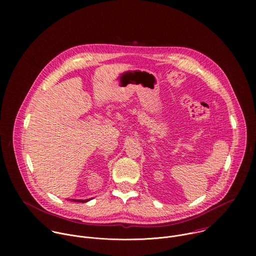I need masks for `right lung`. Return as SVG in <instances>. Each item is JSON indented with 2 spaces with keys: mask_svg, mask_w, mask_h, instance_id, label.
Masks as SVG:
<instances>
[{
  "mask_svg": "<svg viewBox=\"0 0 256 256\" xmlns=\"http://www.w3.org/2000/svg\"><path fill=\"white\" fill-rule=\"evenodd\" d=\"M91 198H87V200H70L72 202H89Z\"/></svg>",
  "mask_w": 256,
  "mask_h": 256,
  "instance_id": "right-lung-1",
  "label": "right lung"
}]
</instances>
